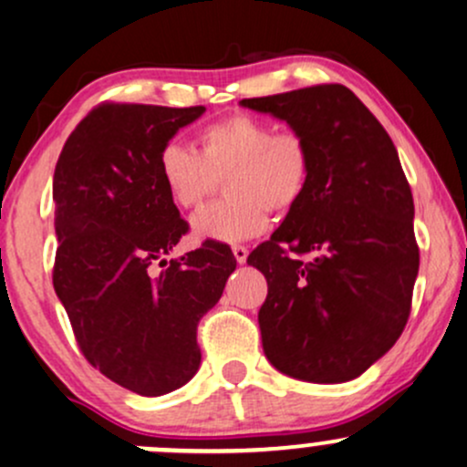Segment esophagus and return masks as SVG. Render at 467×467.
Segmentation results:
<instances>
[{"label":"esophagus","instance_id":"34e87169","mask_svg":"<svg viewBox=\"0 0 467 467\" xmlns=\"http://www.w3.org/2000/svg\"><path fill=\"white\" fill-rule=\"evenodd\" d=\"M233 254L239 264H244L248 259V248L246 246H233Z\"/></svg>","mask_w":467,"mask_h":467}]
</instances>
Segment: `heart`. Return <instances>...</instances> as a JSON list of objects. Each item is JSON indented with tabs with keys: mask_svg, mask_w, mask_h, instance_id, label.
I'll return each mask as SVG.
<instances>
[{
	"mask_svg": "<svg viewBox=\"0 0 467 467\" xmlns=\"http://www.w3.org/2000/svg\"><path fill=\"white\" fill-rule=\"evenodd\" d=\"M196 151L165 143L156 174L165 194L181 210H196L223 181L225 196L192 221L203 239L234 244L257 237L271 213L286 217L311 185L316 156L306 134L273 130L264 118L233 114L201 127Z\"/></svg>",
	"mask_w": 467,
	"mask_h": 467,
	"instance_id": "1",
	"label": "heart"
}]
</instances>
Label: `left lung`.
I'll return each mask as SVG.
<instances>
[{
    "label": "left lung",
    "instance_id": "left-lung-1",
    "mask_svg": "<svg viewBox=\"0 0 467 467\" xmlns=\"http://www.w3.org/2000/svg\"><path fill=\"white\" fill-rule=\"evenodd\" d=\"M242 105L306 134L316 156L308 192L248 254L268 282L264 353L299 380H353L400 337L419 275L414 199L399 151L345 85Z\"/></svg>",
    "mask_w": 467,
    "mask_h": 467
}]
</instances>
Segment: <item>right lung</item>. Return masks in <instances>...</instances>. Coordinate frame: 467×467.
I'll return each instance as SVG.
<instances>
[{"label": "right lung", "instance_id": "obj_1", "mask_svg": "<svg viewBox=\"0 0 467 467\" xmlns=\"http://www.w3.org/2000/svg\"><path fill=\"white\" fill-rule=\"evenodd\" d=\"M203 111L100 102L71 131L53 174V288L87 362L140 396L196 374V327L237 268L214 239L163 259L190 225L161 185L156 156Z\"/></svg>", "mask_w": 467, "mask_h": 467}]
</instances>
